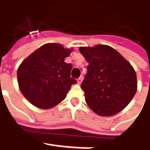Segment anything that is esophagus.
<instances>
[{"label": "esophagus", "mask_w": 150, "mask_h": 150, "mask_svg": "<svg viewBox=\"0 0 150 150\" xmlns=\"http://www.w3.org/2000/svg\"><path fill=\"white\" fill-rule=\"evenodd\" d=\"M83 76H81L80 78H78V83L80 84L81 83H82V81H83Z\"/></svg>", "instance_id": "34e87169"}]
</instances>
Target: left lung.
Instances as JSON below:
<instances>
[{
	"instance_id": "8db88e82",
	"label": "left lung",
	"mask_w": 150,
	"mask_h": 150,
	"mask_svg": "<svg viewBox=\"0 0 150 150\" xmlns=\"http://www.w3.org/2000/svg\"><path fill=\"white\" fill-rule=\"evenodd\" d=\"M79 51L89 63L81 84L87 104L103 117L122 111L137 91L134 67L118 51L107 45L81 47Z\"/></svg>"
}]
</instances>
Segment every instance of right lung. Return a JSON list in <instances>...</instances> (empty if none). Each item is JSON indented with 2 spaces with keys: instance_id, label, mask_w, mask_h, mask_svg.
Returning <instances> with one entry per match:
<instances>
[{
  "instance_id": "obj_1",
  "label": "right lung",
  "mask_w": 150,
  "mask_h": 150,
  "mask_svg": "<svg viewBox=\"0 0 150 150\" xmlns=\"http://www.w3.org/2000/svg\"><path fill=\"white\" fill-rule=\"evenodd\" d=\"M72 51L59 43L45 44L21 63L17 70L19 88L32 105L42 109L53 108L77 83L70 77L72 65L64 62Z\"/></svg>"
}]
</instances>
